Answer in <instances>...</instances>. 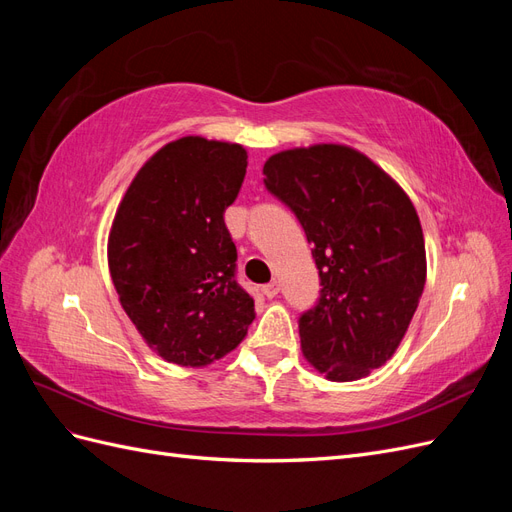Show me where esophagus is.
Listing matches in <instances>:
<instances>
[{
	"label": "esophagus",
	"instance_id": "obj_1",
	"mask_svg": "<svg viewBox=\"0 0 512 512\" xmlns=\"http://www.w3.org/2000/svg\"><path fill=\"white\" fill-rule=\"evenodd\" d=\"M262 292H265L269 299L277 297V292H280V282H271V284H267V286H262Z\"/></svg>",
	"mask_w": 512,
	"mask_h": 512
}]
</instances>
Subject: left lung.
Segmentation results:
<instances>
[{
  "instance_id": "1",
  "label": "left lung",
  "mask_w": 512,
  "mask_h": 512,
  "mask_svg": "<svg viewBox=\"0 0 512 512\" xmlns=\"http://www.w3.org/2000/svg\"><path fill=\"white\" fill-rule=\"evenodd\" d=\"M262 173L314 245L322 290L299 320L305 361L333 382L369 376L399 348L427 280L410 196L350 145L273 153Z\"/></svg>"
}]
</instances>
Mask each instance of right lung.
Here are the masks:
<instances>
[{
  "label": "right lung",
  "mask_w": 512,
  "mask_h": 512,
  "mask_svg": "<svg viewBox=\"0 0 512 512\" xmlns=\"http://www.w3.org/2000/svg\"><path fill=\"white\" fill-rule=\"evenodd\" d=\"M247 168L239 143L181 136L141 166L108 232V271L145 344L179 367H209L256 318L235 280L224 211Z\"/></svg>",
  "instance_id": "add662e5"
}]
</instances>
